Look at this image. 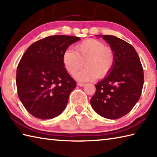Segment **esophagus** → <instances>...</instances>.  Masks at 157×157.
Returning a JSON list of instances; mask_svg holds the SVG:
<instances>
[{
	"instance_id": "34e87169",
	"label": "esophagus",
	"mask_w": 157,
	"mask_h": 157,
	"mask_svg": "<svg viewBox=\"0 0 157 157\" xmlns=\"http://www.w3.org/2000/svg\"><path fill=\"white\" fill-rule=\"evenodd\" d=\"M77 85L79 86L83 87V86H85V84H84V83H81V82H78V83H77Z\"/></svg>"
}]
</instances>
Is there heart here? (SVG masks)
I'll return each instance as SVG.
<instances>
[{"mask_svg": "<svg viewBox=\"0 0 157 157\" xmlns=\"http://www.w3.org/2000/svg\"><path fill=\"white\" fill-rule=\"evenodd\" d=\"M75 50H65L63 60L66 70L73 76L85 64L86 68L76 75L79 80L91 81L97 77L104 78L111 73L114 67V52L99 40H84L75 46Z\"/></svg>", "mask_w": 157, "mask_h": 157, "instance_id": "obj_1", "label": "heart"}]
</instances>
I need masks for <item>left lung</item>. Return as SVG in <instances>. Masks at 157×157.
I'll return each instance as SVG.
<instances>
[{
	"label": "left lung",
	"mask_w": 157,
	"mask_h": 157,
	"mask_svg": "<svg viewBox=\"0 0 157 157\" xmlns=\"http://www.w3.org/2000/svg\"><path fill=\"white\" fill-rule=\"evenodd\" d=\"M102 36L114 52L115 64L111 73L95 85L90 104L98 114L118 119L131 112L140 99L144 85V70L135 48L112 35Z\"/></svg>",
	"instance_id": "obj_1"
}]
</instances>
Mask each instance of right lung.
I'll use <instances>...</instances> for the list:
<instances>
[{"mask_svg":"<svg viewBox=\"0 0 157 157\" xmlns=\"http://www.w3.org/2000/svg\"><path fill=\"white\" fill-rule=\"evenodd\" d=\"M79 37L52 35L30 45L18 64L17 94L30 114L41 120L60 115L76 86L63 63V54Z\"/></svg>","mask_w":157,"mask_h":157,"instance_id":"1","label":"right lung"}]
</instances>
